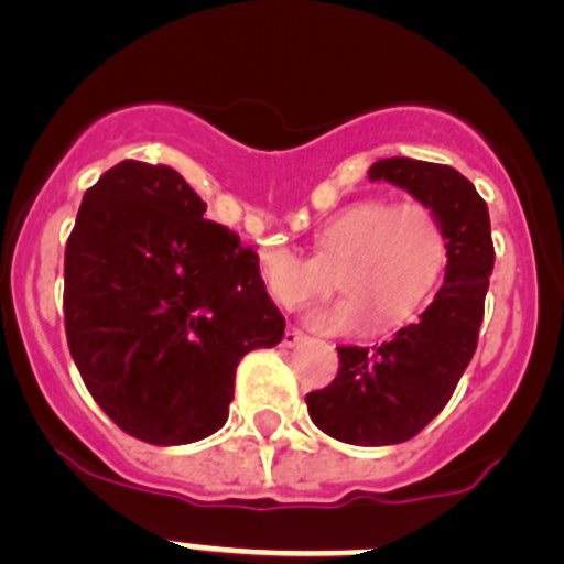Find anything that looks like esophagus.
<instances>
[{
  "instance_id": "34e87169",
  "label": "esophagus",
  "mask_w": 564,
  "mask_h": 564,
  "mask_svg": "<svg viewBox=\"0 0 564 564\" xmlns=\"http://www.w3.org/2000/svg\"><path fill=\"white\" fill-rule=\"evenodd\" d=\"M306 339L304 332H299L295 326H288L284 328V337H282V345L284 348H295V345H301Z\"/></svg>"
}]
</instances>
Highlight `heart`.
<instances>
[{"label": "heart", "mask_w": 564, "mask_h": 564, "mask_svg": "<svg viewBox=\"0 0 564 564\" xmlns=\"http://www.w3.org/2000/svg\"><path fill=\"white\" fill-rule=\"evenodd\" d=\"M447 260V241L436 214L425 203L389 205L365 199L348 205L315 232L312 258L284 247L260 254V276L284 310L332 290L343 299L323 301L306 312L317 332H356L372 321L392 328L422 310Z\"/></svg>", "instance_id": "heart-1"}]
</instances>
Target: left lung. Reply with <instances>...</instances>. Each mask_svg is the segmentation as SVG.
Here are the masks:
<instances>
[{
  "label": "left lung",
  "instance_id": "8db88e82",
  "mask_svg": "<svg viewBox=\"0 0 564 564\" xmlns=\"http://www.w3.org/2000/svg\"><path fill=\"white\" fill-rule=\"evenodd\" d=\"M367 175L425 203L447 241V274L431 306L378 348L339 345L337 378L306 394L312 422L326 436L383 447L409 442L442 414L469 367L494 271V241L488 205L453 166L394 155L376 161Z\"/></svg>",
  "mask_w": 564,
  "mask_h": 564
}]
</instances>
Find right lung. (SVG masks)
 <instances>
[{
    "mask_svg": "<svg viewBox=\"0 0 564 564\" xmlns=\"http://www.w3.org/2000/svg\"><path fill=\"white\" fill-rule=\"evenodd\" d=\"M203 214L172 166L128 159L87 188L65 243L70 356L104 414L159 447L219 431L238 361L284 337L258 254Z\"/></svg>",
    "mask_w": 564,
    "mask_h": 564,
    "instance_id": "add662e5",
    "label": "right lung"
}]
</instances>
